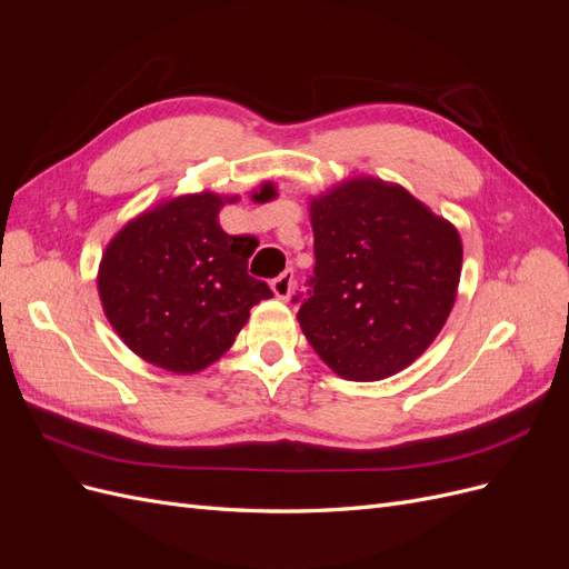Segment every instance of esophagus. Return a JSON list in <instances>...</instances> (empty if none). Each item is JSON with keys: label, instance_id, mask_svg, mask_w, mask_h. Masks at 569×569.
<instances>
[{"label": "esophagus", "instance_id": "obj_1", "mask_svg": "<svg viewBox=\"0 0 569 569\" xmlns=\"http://www.w3.org/2000/svg\"><path fill=\"white\" fill-rule=\"evenodd\" d=\"M270 287H272V291H274V297L287 301V299L291 297V291H295V272H291V270L280 272L278 278H274V280L270 282Z\"/></svg>", "mask_w": 569, "mask_h": 569}]
</instances>
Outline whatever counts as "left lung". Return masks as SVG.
Masks as SVG:
<instances>
[{"label": "left lung", "mask_w": 569, "mask_h": 569, "mask_svg": "<svg viewBox=\"0 0 569 569\" xmlns=\"http://www.w3.org/2000/svg\"><path fill=\"white\" fill-rule=\"evenodd\" d=\"M311 222L316 268L297 316L308 343L347 380L403 370L453 308L458 230L403 187L375 178L313 199Z\"/></svg>", "instance_id": "1"}]
</instances>
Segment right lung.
I'll return each mask as SVG.
<instances>
[{"instance_id":"obj_1","label":"right lung","mask_w":569,"mask_h":569,"mask_svg":"<svg viewBox=\"0 0 569 569\" xmlns=\"http://www.w3.org/2000/svg\"><path fill=\"white\" fill-rule=\"evenodd\" d=\"M272 197V184L253 194ZM220 206L213 192L170 199L130 220L101 256L97 287L113 330L130 351L170 372L211 366L251 308L272 297L247 272L256 239L222 230Z\"/></svg>"}]
</instances>
